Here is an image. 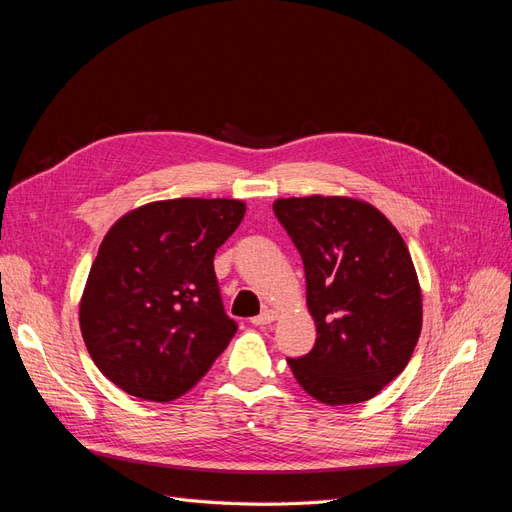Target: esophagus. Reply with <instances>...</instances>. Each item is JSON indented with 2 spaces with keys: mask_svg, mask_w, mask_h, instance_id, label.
Wrapping results in <instances>:
<instances>
[{
  "mask_svg": "<svg viewBox=\"0 0 512 512\" xmlns=\"http://www.w3.org/2000/svg\"><path fill=\"white\" fill-rule=\"evenodd\" d=\"M275 318H277V312H273V309H265L260 316L252 318V324H256V327H265V324H271Z\"/></svg>",
  "mask_w": 512,
  "mask_h": 512,
  "instance_id": "obj_1",
  "label": "esophagus"
}]
</instances>
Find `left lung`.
Segmentation results:
<instances>
[{
	"instance_id": "1",
	"label": "left lung",
	"mask_w": 512,
	"mask_h": 512,
	"mask_svg": "<svg viewBox=\"0 0 512 512\" xmlns=\"http://www.w3.org/2000/svg\"><path fill=\"white\" fill-rule=\"evenodd\" d=\"M275 218L297 247L316 344L288 359L320 404H361L406 369L423 327L421 286L397 228L363 200L280 198Z\"/></svg>"
}]
</instances>
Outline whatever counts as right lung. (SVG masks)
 I'll list each match as a JSON object with an SVG mask.
<instances>
[{
    "instance_id": "1",
    "label": "right lung",
    "mask_w": 512,
    "mask_h": 512,
    "mask_svg": "<svg viewBox=\"0 0 512 512\" xmlns=\"http://www.w3.org/2000/svg\"><path fill=\"white\" fill-rule=\"evenodd\" d=\"M243 215L241 200H158L106 232L79 320L91 359L121 391L173 401L224 352L237 322L224 312L213 256Z\"/></svg>"
}]
</instances>
